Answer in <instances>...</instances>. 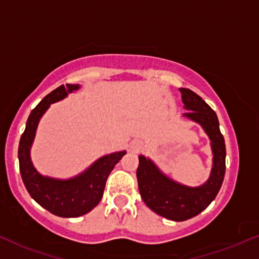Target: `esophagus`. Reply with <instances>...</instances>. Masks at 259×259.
I'll return each mask as SVG.
<instances>
[{
  "mask_svg": "<svg viewBox=\"0 0 259 259\" xmlns=\"http://www.w3.org/2000/svg\"><path fill=\"white\" fill-rule=\"evenodd\" d=\"M132 150L133 151H139V150H140V147H141V143H139V141H133L132 143Z\"/></svg>",
  "mask_w": 259,
  "mask_h": 259,
  "instance_id": "esophagus-1",
  "label": "esophagus"
}]
</instances>
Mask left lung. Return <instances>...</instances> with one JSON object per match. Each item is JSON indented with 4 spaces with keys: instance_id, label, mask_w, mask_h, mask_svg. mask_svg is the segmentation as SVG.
Returning <instances> with one entry per match:
<instances>
[{
    "instance_id": "left-lung-1",
    "label": "left lung",
    "mask_w": 259,
    "mask_h": 259,
    "mask_svg": "<svg viewBox=\"0 0 259 259\" xmlns=\"http://www.w3.org/2000/svg\"><path fill=\"white\" fill-rule=\"evenodd\" d=\"M184 118L203 127L210 140L212 167L208 181L198 187H189L172 180L156 166L151 158L139 156L136 171L139 190L147 206L156 214L173 221H184L197 217L218 195L225 177L226 147L219 127L218 115L204 99L188 88H180Z\"/></svg>"
}]
</instances>
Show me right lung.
I'll return each instance as SVG.
<instances>
[{
	"mask_svg": "<svg viewBox=\"0 0 259 259\" xmlns=\"http://www.w3.org/2000/svg\"><path fill=\"white\" fill-rule=\"evenodd\" d=\"M79 87V84H62L45 96L30 113L18 147L19 171L28 193L39 205L61 218H78L96 208L103 197L108 176L126 153L118 151L102 156L83 172L67 180L48 177L36 171L30 158V149L41 116L50 104L62 101Z\"/></svg>",
	"mask_w": 259,
	"mask_h": 259,
	"instance_id": "right-lung-1",
	"label": "right lung"
}]
</instances>
